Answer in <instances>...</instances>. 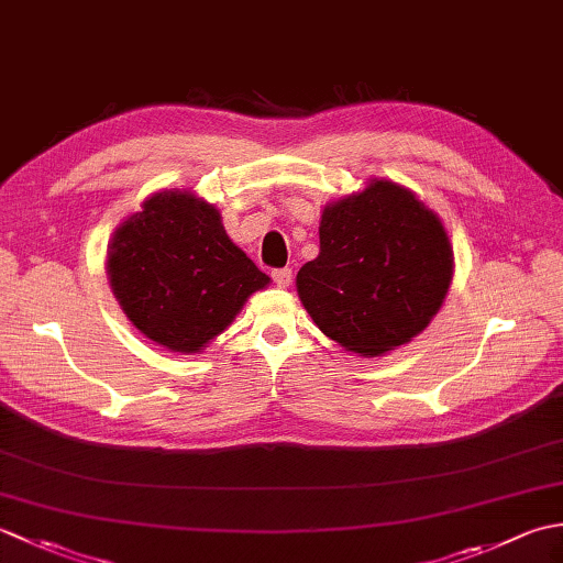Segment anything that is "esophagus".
<instances>
[{"label": "esophagus", "instance_id": "34e87169", "mask_svg": "<svg viewBox=\"0 0 563 563\" xmlns=\"http://www.w3.org/2000/svg\"><path fill=\"white\" fill-rule=\"evenodd\" d=\"M273 280H275V285H278V288H290V283H292V271H290V268H278V271H273Z\"/></svg>", "mask_w": 563, "mask_h": 563}]
</instances>
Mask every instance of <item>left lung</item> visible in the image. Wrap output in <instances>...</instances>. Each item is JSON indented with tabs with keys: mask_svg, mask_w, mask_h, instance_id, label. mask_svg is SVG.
<instances>
[{
	"mask_svg": "<svg viewBox=\"0 0 563 563\" xmlns=\"http://www.w3.org/2000/svg\"><path fill=\"white\" fill-rule=\"evenodd\" d=\"M452 275V244L438 214L401 184L369 178L321 210L319 256L295 285L324 336L377 357L433 321Z\"/></svg>",
	"mask_w": 563,
	"mask_h": 563,
	"instance_id": "obj_1",
	"label": "left lung"
}]
</instances>
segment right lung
<instances>
[{
    "mask_svg": "<svg viewBox=\"0 0 563 563\" xmlns=\"http://www.w3.org/2000/svg\"><path fill=\"white\" fill-rule=\"evenodd\" d=\"M125 317L172 353H200L271 278L227 236L194 190H159L115 227L106 254Z\"/></svg>",
    "mask_w": 563,
    "mask_h": 563,
    "instance_id": "obj_1",
    "label": "right lung"
}]
</instances>
